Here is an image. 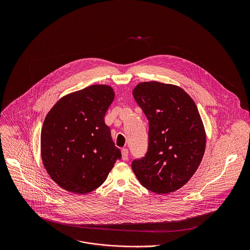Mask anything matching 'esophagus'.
Wrapping results in <instances>:
<instances>
[{
  "label": "esophagus",
  "instance_id": "obj_1",
  "mask_svg": "<svg viewBox=\"0 0 250 250\" xmlns=\"http://www.w3.org/2000/svg\"><path fill=\"white\" fill-rule=\"evenodd\" d=\"M128 155H129L128 149L123 148V149L121 150V157H122V160H123V161H127V160H128Z\"/></svg>",
  "mask_w": 250,
  "mask_h": 250
}]
</instances>
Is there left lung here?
Segmentation results:
<instances>
[{
    "label": "left lung",
    "mask_w": 250,
    "mask_h": 250,
    "mask_svg": "<svg viewBox=\"0 0 250 250\" xmlns=\"http://www.w3.org/2000/svg\"><path fill=\"white\" fill-rule=\"evenodd\" d=\"M133 96L149 121L148 151L132 163L147 189L166 194L186 185L197 170L206 132L192 98L178 85L156 81L138 83Z\"/></svg>",
    "instance_id": "1"
}]
</instances>
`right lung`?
I'll list each match as a JSON object with an SVG mask.
<instances>
[{"label": "right lung", "instance_id": "add662e5", "mask_svg": "<svg viewBox=\"0 0 250 250\" xmlns=\"http://www.w3.org/2000/svg\"><path fill=\"white\" fill-rule=\"evenodd\" d=\"M114 90L93 84L62 97L47 113L40 153L49 176L61 188L85 194L107 179L120 150L105 123Z\"/></svg>", "mask_w": 250, "mask_h": 250}]
</instances>
